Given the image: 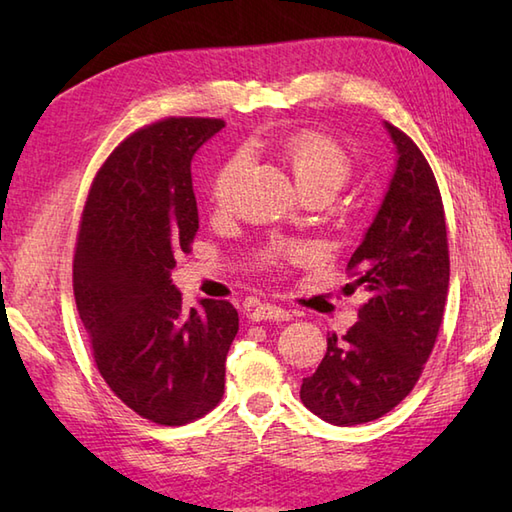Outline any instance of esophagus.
<instances>
[{
	"label": "esophagus",
	"mask_w": 512,
	"mask_h": 512,
	"mask_svg": "<svg viewBox=\"0 0 512 512\" xmlns=\"http://www.w3.org/2000/svg\"><path fill=\"white\" fill-rule=\"evenodd\" d=\"M250 319L253 321H290L292 314L286 308L273 306V303H262L253 312H250Z\"/></svg>",
	"instance_id": "1"
}]
</instances>
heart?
Wrapping results in <instances>:
<instances>
[{"mask_svg": "<svg viewBox=\"0 0 512 512\" xmlns=\"http://www.w3.org/2000/svg\"><path fill=\"white\" fill-rule=\"evenodd\" d=\"M281 154L292 169L303 195L339 191L352 176V158L334 136L319 129H299L281 143ZM246 158L233 154L217 169L211 182V202L215 209H231L239 180L244 176Z\"/></svg>", "mask_w": 512, "mask_h": 512, "instance_id": "heart-1", "label": "heart"}]
</instances>
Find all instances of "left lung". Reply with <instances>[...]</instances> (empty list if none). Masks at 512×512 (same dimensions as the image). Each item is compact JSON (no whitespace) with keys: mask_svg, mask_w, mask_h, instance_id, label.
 Masks as SVG:
<instances>
[{"mask_svg":"<svg viewBox=\"0 0 512 512\" xmlns=\"http://www.w3.org/2000/svg\"><path fill=\"white\" fill-rule=\"evenodd\" d=\"M396 173L374 224L347 262L352 290L367 301L343 336L303 378L301 402L325 422L383 418L409 396L436 345L449 295V244L436 176L418 145L385 123Z\"/></svg>","mask_w":512,"mask_h":512,"instance_id":"8db88e82","label":"left lung"}]
</instances>
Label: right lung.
<instances>
[{"instance_id": "right-lung-1", "label": "right lung", "mask_w": 512, "mask_h": 512, "mask_svg": "<svg viewBox=\"0 0 512 512\" xmlns=\"http://www.w3.org/2000/svg\"><path fill=\"white\" fill-rule=\"evenodd\" d=\"M222 118L171 116L136 129L96 171L72 262L76 310L103 380L140 418L180 427L224 396L233 303L187 310L171 268L198 233L191 160Z\"/></svg>"}]
</instances>
